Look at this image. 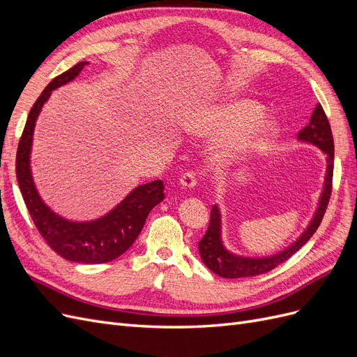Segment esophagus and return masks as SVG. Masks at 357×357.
Wrapping results in <instances>:
<instances>
[{
  "label": "esophagus",
  "mask_w": 357,
  "mask_h": 357,
  "mask_svg": "<svg viewBox=\"0 0 357 357\" xmlns=\"http://www.w3.org/2000/svg\"><path fill=\"white\" fill-rule=\"evenodd\" d=\"M178 185L181 186V189H193L197 186V177L195 172H185L180 178H178Z\"/></svg>",
  "instance_id": "obj_1"
}]
</instances>
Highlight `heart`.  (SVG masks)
Here are the masks:
<instances>
[{
    "mask_svg": "<svg viewBox=\"0 0 357 357\" xmlns=\"http://www.w3.org/2000/svg\"><path fill=\"white\" fill-rule=\"evenodd\" d=\"M265 107L250 98H226L199 112L192 119L189 131L205 139L231 138L215 155L222 168H231L241 159L264 149L280 134L274 117H262Z\"/></svg>",
    "mask_w": 357,
    "mask_h": 357,
    "instance_id": "1",
    "label": "heart"
}]
</instances>
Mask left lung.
I'll use <instances>...</instances> for the list:
<instances>
[{
    "instance_id": "8db88e82",
    "label": "left lung",
    "mask_w": 357,
    "mask_h": 357,
    "mask_svg": "<svg viewBox=\"0 0 357 357\" xmlns=\"http://www.w3.org/2000/svg\"><path fill=\"white\" fill-rule=\"evenodd\" d=\"M298 142L316 146L323 153L326 155V171L325 180H323V188L319 197L317 207L312 214L311 220L308 222L307 228L301 232V235L295 241H291L282 250L273 255L265 256H245L231 252L223 243V220L222 211L218 204L213 205L208 229L202 236L198 244L199 255L204 265L214 274L223 278H241V277H253L271 271L273 268L295 255L299 248L304 245L314 232L317 231L319 225L325 215L328 202L331 198L332 188V176H333V138L332 131L328 122V117L323 112L321 105L317 104L310 119V123L298 134Z\"/></svg>"
}]
</instances>
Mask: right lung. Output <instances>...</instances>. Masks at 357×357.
I'll list each match as a JSON object with an SVG mask.
<instances>
[{"label": "right lung", "mask_w": 357, "mask_h": 357, "mask_svg": "<svg viewBox=\"0 0 357 357\" xmlns=\"http://www.w3.org/2000/svg\"><path fill=\"white\" fill-rule=\"evenodd\" d=\"M88 63V61L79 62L53 79L32 105L17 146L16 177L32 220L53 250L71 262L105 264L114 261L134 244L149 213L165 198L164 181L153 180L134 188L121 202L100 218L73 220L52 210L41 198L31 168L32 138L43 105L50 98L52 91L73 82Z\"/></svg>", "instance_id": "right-lung-1"}]
</instances>
